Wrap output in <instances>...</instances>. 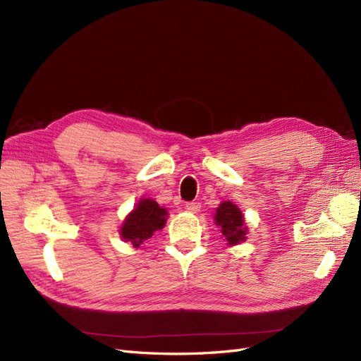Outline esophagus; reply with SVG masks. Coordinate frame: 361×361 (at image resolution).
<instances>
[{
	"label": "esophagus",
	"mask_w": 361,
	"mask_h": 361,
	"mask_svg": "<svg viewBox=\"0 0 361 361\" xmlns=\"http://www.w3.org/2000/svg\"><path fill=\"white\" fill-rule=\"evenodd\" d=\"M185 209L191 214H197L200 211V203L199 202H190L185 204Z\"/></svg>",
	"instance_id": "34e87169"
}]
</instances>
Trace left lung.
Segmentation results:
<instances>
[{
	"label": "left lung",
	"mask_w": 361,
	"mask_h": 361,
	"mask_svg": "<svg viewBox=\"0 0 361 361\" xmlns=\"http://www.w3.org/2000/svg\"><path fill=\"white\" fill-rule=\"evenodd\" d=\"M215 224L220 227V233L226 239L227 245H238L247 239L248 227L244 220V214L232 202H221L214 215Z\"/></svg>",
	"instance_id": "8db88e82"
}]
</instances>
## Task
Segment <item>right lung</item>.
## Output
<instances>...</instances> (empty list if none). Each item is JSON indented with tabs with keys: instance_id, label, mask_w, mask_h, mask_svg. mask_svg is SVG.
<instances>
[{
	"instance_id": "obj_1",
	"label": "right lung",
	"mask_w": 361,
	"mask_h": 361,
	"mask_svg": "<svg viewBox=\"0 0 361 361\" xmlns=\"http://www.w3.org/2000/svg\"><path fill=\"white\" fill-rule=\"evenodd\" d=\"M169 212L154 199H140L120 226L118 235L125 243H130L135 248L145 244L149 238L167 223Z\"/></svg>"
}]
</instances>
